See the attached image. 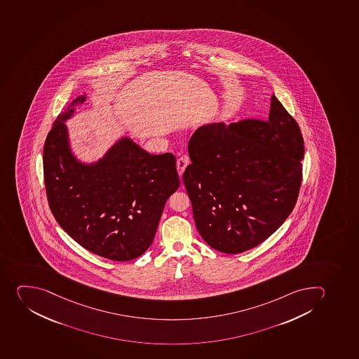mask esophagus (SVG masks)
<instances>
[{
  "label": "esophagus",
  "mask_w": 359,
  "mask_h": 359,
  "mask_svg": "<svg viewBox=\"0 0 359 359\" xmlns=\"http://www.w3.org/2000/svg\"><path fill=\"white\" fill-rule=\"evenodd\" d=\"M188 163H189V159L186 156L178 158V161H177V168H178L179 175H182L184 168H187Z\"/></svg>",
  "instance_id": "obj_1"
}]
</instances>
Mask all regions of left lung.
Returning a JSON list of instances; mask_svg holds the SVG:
<instances>
[{
    "mask_svg": "<svg viewBox=\"0 0 359 359\" xmlns=\"http://www.w3.org/2000/svg\"><path fill=\"white\" fill-rule=\"evenodd\" d=\"M304 152L299 126L275 95L266 121L200 127L182 179L204 241L238 254L269 238L296 205Z\"/></svg>",
    "mask_w": 359,
    "mask_h": 359,
    "instance_id": "1",
    "label": "left lung"
}]
</instances>
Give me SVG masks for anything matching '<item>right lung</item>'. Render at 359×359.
<instances>
[{"mask_svg":"<svg viewBox=\"0 0 359 359\" xmlns=\"http://www.w3.org/2000/svg\"><path fill=\"white\" fill-rule=\"evenodd\" d=\"M86 95L60 113L43 145V179L60 226L86 250L129 261L148 250L165 203L179 188L172 154L150 155L122 137L93 164L77 161L65 122Z\"/></svg>","mask_w":359,"mask_h":359,"instance_id":"obj_1","label":"right lung"}]
</instances>
